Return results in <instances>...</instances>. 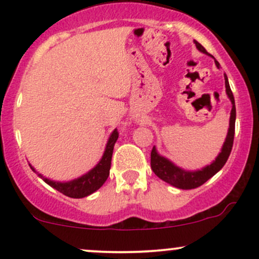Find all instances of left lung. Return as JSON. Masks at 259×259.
I'll use <instances>...</instances> for the list:
<instances>
[{
    "instance_id": "obj_1",
    "label": "left lung",
    "mask_w": 259,
    "mask_h": 259,
    "mask_svg": "<svg viewBox=\"0 0 259 259\" xmlns=\"http://www.w3.org/2000/svg\"><path fill=\"white\" fill-rule=\"evenodd\" d=\"M194 42L196 45V47H197L198 51L206 53V55H209L201 44H198L196 40ZM215 65L219 68V63L217 61H215ZM224 79H225L227 95L231 101L233 108H231V113H230V123H229L228 135H227V139H225L224 145H223L222 147L221 153L217 156L215 160H213L209 165H206V167L200 169V170L190 171L178 167V165H175L174 163L170 162L168 158L160 156V154L157 152L156 147H153L152 151H151V168H152L153 173L156 174L159 179H162L163 181H165V183L178 187V189H183V190L196 189V187L203 185L208 179H210L213 175H215L223 167H224V164L227 163L229 156H230L231 148H233L234 134H235V119H236V108H235L234 95L233 92H231L230 85H229V81H228V76L225 75V74H224Z\"/></svg>"
}]
</instances>
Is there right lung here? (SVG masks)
Masks as SVG:
<instances>
[{
  "label": "right lung",
  "mask_w": 259,
  "mask_h": 259,
  "mask_svg": "<svg viewBox=\"0 0 259 259\" xmlns=\"http://www.w3.org/2000/svg\"><path fill=\"white\" fill-rule=\"evenodd\" d=\"M118 134L117 129L113 130V133L109 136L108 141H107L105 153H103L102 158L99 163L96 164V167H94L90 171L81 175L78 179H74L67 183H59V181H53L51 179H47L44 175L37 173L34 168L31 167L32 171L37 174V177H40L45 183L49 184L50 186L56 189L57 191L62 192V194L68 196V197L72 198H82L86 196L94 194L95 191L100 189L101 186L105 184L109 175V169H111V160H112V154H113V148H114V144L117 142Z\"/></svg>",
  "instance_id": "add662e5"
}]
</instances>
